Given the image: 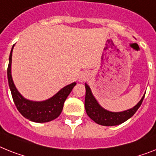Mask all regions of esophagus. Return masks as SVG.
Instances as JSON below:
<instances>
[{"mask_svg":"<svg viewBox=\"0 0 156 156\" xmlns=\"http://www.w3.org/2000/svg\"><path fill=\"white\" fill-rule=\"evenodd\" d=\"M87 76H86V74H83H83L80 75L79 80H79L80 82H84V81L87 80Z\"/></svg>","mask_w":156,"mask_h":156,"instance_id":"obj_1","label":"esophagus"}]
</instances>
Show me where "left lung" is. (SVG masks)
<instances>
[{
  "instance_id": "obj_1",
  "label": "left lung",
  "mask_w": 156,
  "mask_h": 156,
  "mask_svg": "<svg viewBox=\"0 0 156 156\" xmlns=\"http://www.w3.org/2000/svg\"><path fill=\"white\" fill-rule=\"evenodd\" d=\"M86 94L85 101H84V108L87 115L96 123L103 126H115L119 125L123 122L127 121L138 110L139 108L142 104L145 94L143 96L141 100L137 103L136 106L132 108L123 112H111L104 108L97 101L95 96L92 94V90L89 85L85 83Z\"/></svg>"
}]
</instances>
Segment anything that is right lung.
Instances as JSON below:
<instances>
[{"label": "right lung", "mask_w": 156, "mask_h": 156, "mask_svg": "<svg viewBox=\"0 0 156 156\" xmlns=\"http://www.w3.org/2000/svg\"><path fill=\"white\" fill-rule=\"evenodd\" d=\"M14 45L12 48L9 55L7 75L12 96L16 108L24 118L35 123H46L56 119L62 112L64 101L76 83L73 82L66 85L54 96L45 100L34 101L24 98L16 87L12 77V56Z\"/></svg>", "instance_id": "add662e5"}]
</instances>
